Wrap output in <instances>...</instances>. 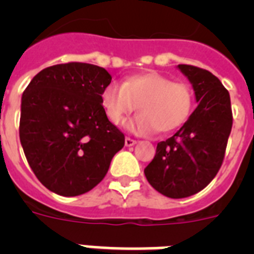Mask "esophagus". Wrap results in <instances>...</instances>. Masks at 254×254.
Returning a JSON list of instances; mask_svg holds the SVG:
<instances>
[{"label":"esophagus","mask_w":254,"mask_h":254,"mask_svg":"<svg viewBox=\"0 0 254 254\" xmlns=\"http://www.w3.org/2000/svg\"><path fill=\"white\" fill-rule=\"evenodd\" d=\"M135 143H137V141H135V139H133V138H130V137H127V138H125V145H127V147L134 146Z\"/></svg>","instance_id":"34e87169"}]
</instances>
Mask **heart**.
Instances as JSON below:
<instances>
[{
    "instance_id": "1",
    "label": "heart",
    "mask_w": 254,
    "mask_h": 254,
    "mask_svg": "<svg viewBox=\"0 0 254 254\" xmlns=\"http://www.w3.org/2000/svg\"><path fill=\"white\" fill-rule=\"evenodd\" d=\"M192 103L189 85L155 71L129 77L123 85L109 84L101 93L104 113L113 125H120L135 108L141 112L125 127L142 135L179 129L189 120Z\"/></svg>"
}]
</instances>
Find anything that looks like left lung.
Returning a JSON list of instances; mask_svg holds the SVG:
<instances>
[{
	"label": "left lung",
	"instance_id": "8db88e82",
	"mask_svg": "<svg viewBox=\"0 0 254 254\" xmlns=\"http://www.w3.org/2000/svg\"><path fill=\"white\" fill-rule=\"evenodd\" d=\"M178 69L192 84L197 107L173 137L157 145L143 171L153 189L173 199L199 192L216 177L232 129L231 97L221 81L195 65Z\"/></svg>",
	"mask_w": 254,
	"mask_h": 254
}]
</instances>
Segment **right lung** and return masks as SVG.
<instances>
[{"mask_svg": "<svg viewBox=\"0 0 254 254\" xmlns=\"http://www.w3.org/2000/svg\"><path fill=\"white\" fill-rule=\"evenodd\" d=\"M107 69L65 63L42 69L22 95L19 139L42 185L62 196L88 192L107 175L125 137L107 119Z\"/></svg>", "mask_w": 254, "mask_h": 254, "instance_id": "1", "label": "right lung"}]
</instances>
